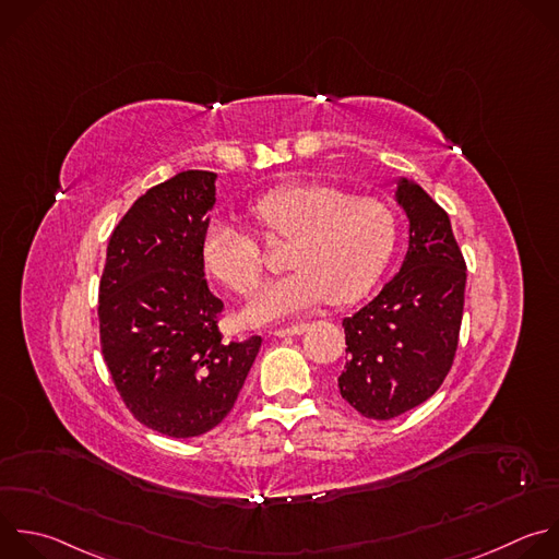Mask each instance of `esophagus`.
<instances>
[{
  "label": "esophagus",
  "instance_id": "1",
  "mask_svg": "<svg viewBox=\"0 0 559 559\" xmlns=\"http://www.w3.org/2000/svg\"><path fill=\"white\" fill-rule=\"evenodd\" d=\"M307 329V324H292V326H285V329H274L272 331V335H276V337H285V335H300L302 331Z\"/></svg>",
  "mask_w": 559,
  "mask_h": 559
}]
</instances>
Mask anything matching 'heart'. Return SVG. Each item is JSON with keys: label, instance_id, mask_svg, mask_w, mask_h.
<instances>
[{"label": "heart", "instance_id": "heart-1", "mask_svg": "<svg viewBox=\"0 0 559 559\" xmlns=\"http://www.w3.org/2000/svg\"><path fill=\"white\" fill-rule=\"evenodd\" d=\"M252 219L267 237L289 243V272L263 285L243 309L248 324L305 311L329 298L348 305L376 285L397 239L393 211L376 198L350 195L324 181H289L257 198ZM204 267L224 285L248 294L263 270L252 235L228 219H211L202 235Z\"/></svg>", "mask_w": 559, "mask_h": 559}]
</instances>
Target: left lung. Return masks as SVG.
<instances>
[{
	"label": "left lung",
	"mask_w": 559,
	"mask_h": 559,
	"mask_svg": "<svg viewBox=\"0 0 559 559\" xmlns=\"http://www.w3.org/2000/svg\"><path fill=\"white\" fill-rule=\"evenodd\" d=\"M395 198L411 219L404 265L342 320L348 359L337 378L340 395L378 421L417 408L443 384L459 346L467 281L448 213L408 179H400Z\"/></svg>",
	"instance_id": "left-lung-1"
}]
</instances>
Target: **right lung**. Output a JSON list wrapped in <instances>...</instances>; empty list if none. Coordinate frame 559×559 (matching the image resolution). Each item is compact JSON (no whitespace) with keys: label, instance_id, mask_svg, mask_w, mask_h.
Wrapping results in <instances>:
<instances>
[{"label":"right lung","instance_id":"add662e5","mask_svg":"<svg viewBox=\"0 0 559 559\" xmlns=\"http://www.w3.org/2000/svg\"><path fill=\"white\" fill-rule=\"evenodd\" d=\"M215 179L181 170L138 198L109 237L98 287L100 348L116 391L140 424L173 439L224 421L261 348V335L224 340V302L204 278Z\"/></svg>","mask_w":559,"mask_h":559}]
</instances>
